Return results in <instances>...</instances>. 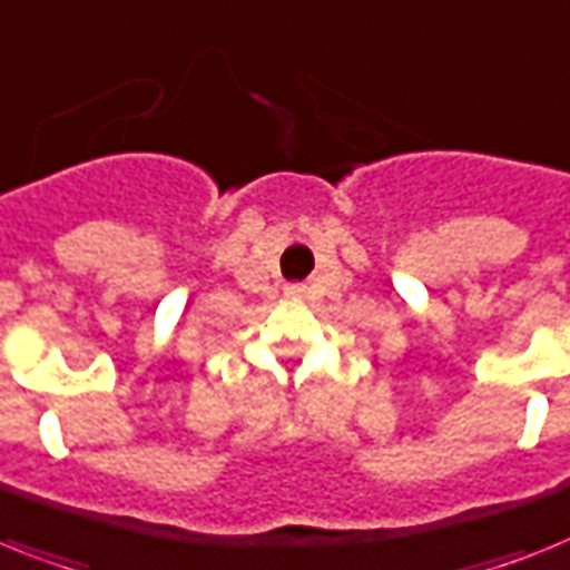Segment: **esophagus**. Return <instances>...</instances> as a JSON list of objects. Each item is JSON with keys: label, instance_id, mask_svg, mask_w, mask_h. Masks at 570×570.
Instances as JSON below:
<instances>
[{"label": "esophagus", "instance_id": "obj_1", "mask_svg": "<svg viewBox=\"0 0 570 570\" xmlns=\"http://www.w3.org/2000/svg\"><path fill=\"white\" fill-rule=\"evenodd\" d=\"M286 293L293 295V298H298V295H301V293H304V289H301V286H289V289H286Z\"/></svg>", "mask_w": 570, "mask_h": 570}]
</instances>
